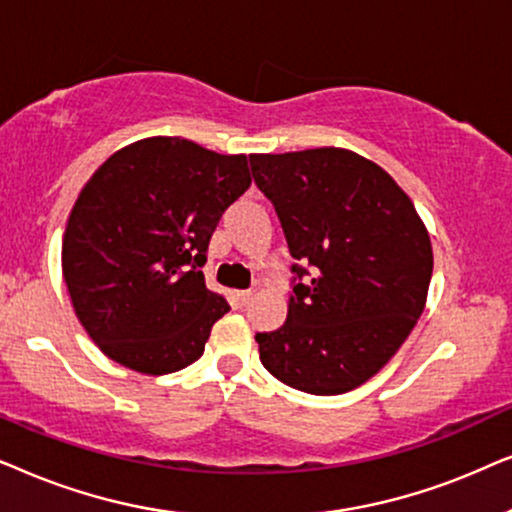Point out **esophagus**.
<instances>
[{"mask_svg": "<svg viewBox=\"0 0 512 512\" xmlns=\"http://www.w3.org/2000/svg\"><path fill=\"white\" fill-rule=\"evenodd\" d=\"M234 299H236L238 306H245L252 299V292L250 290H236L234 292Z\"/></svg>", "mask_w": 512, "mask_h": 512, "instance_id": "34e87169", "label": "esophagus"}]
</instances>
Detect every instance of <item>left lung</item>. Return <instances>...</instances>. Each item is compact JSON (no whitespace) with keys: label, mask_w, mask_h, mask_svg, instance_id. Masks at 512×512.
Returning <instances> with one entry per match:
<instances>
[{"label":"left lung","mask_w":512,"mask_h":512,"mask_svg":"<svg viewBox=\"0 0 512 512\" xmlns=\"http://www.w3.org/2000/svg\"><path fill=\"white\" fill-rule=\"evenodd\" d=\"M292 264L288 318L257 332L260 360L285 386L339 395L372 379L426 306L433 248L410 196L351 149L250 154Z\"/></svg>","instance_id":"8db88e82"}]
</instances>
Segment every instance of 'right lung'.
<instances>
[{
    "label": "right lung",
    "mask_w": 512,
    "mask_h": 512,
    "mask_svg": "<svg viewBox=\"0 0 512 512\" xmlns=\"http://www.w3.org/2000/svg\"><path fill=\"white\" fill-rule=\"evenodd\" d=\"M250 182L245 154L168 135L126 145L95 170L67 217L63 276L107 358L156 377L203 356L229 304L201 267L222 213Z\"/></svg>",
    "instance_id": "1"
}]
</instances>
